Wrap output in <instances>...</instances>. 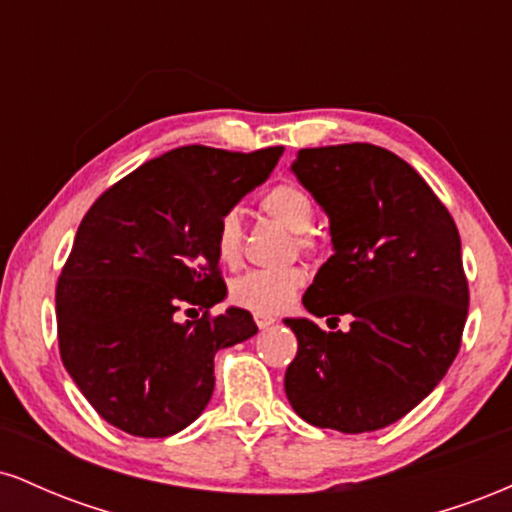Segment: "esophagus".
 Wrapping results in <instances>:
<instances>
[{"label":"esophagus","instance_id":"1","mask_svg":"<svg viewBox=\"0 0 512 512\" xmlns=\"http://www.w3.org/2000/svg\"><path fill=\"white\" fill-rule=\"evenodd\" d=\"M255 322L260 330H267L269 325H274V317L272 315H264V313H255Z\"/></svg>","mask_w":512,"mask_h":512}]
</instances>
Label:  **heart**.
<instances>
[{
	"label": "heart",
	"instance_id": "1",
	"mask_svg": "<svg viewBox=\"0 0 512 512\" xmlns=\"http://www.w3.org/2000/svg\"><path fill=\"white\" fill-rule=\"evenodd\" d=\"M260 211L267 219L281 223L284 228L296 233L293 243L296 250L308 255L317 248V238L313 236L315 223V202L310 192L303 185L293 180H284L279 185L269 187L260 197ZM214 252L221 264L236 267L243 260V223H240L238 211H226L216 223L214 231ZM305 284V276L301 269H252L238 276L231 284L233 301L243 308L255 310V313H279L286 305H291L293 298L301 286Z\"/></svg>",
	"mask_w": 512,
	"mask_h": 512
}]
</instances>
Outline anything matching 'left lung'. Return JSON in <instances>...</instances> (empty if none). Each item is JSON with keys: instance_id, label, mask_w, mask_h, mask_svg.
<instances>
[{"instance_id": "1", "label": "left lung", "mask_w": 512, "mask_h": 512, "mask_svg": "<svg viewBox=\"0 0 512 512\" xmlns=\"http://www.w3.org/2000/svg\"><path fill=\"white\" fill-rule=\"evenodd\" d=\"M293 173L330 216L334 245L303 305L334 326L342 314L352 322L342 333L286 320L298 339L286 397L313 426L378 431L409 414L460 351V233L426 180L383 146L301 149Z\"/></svg>"}]
</instances>
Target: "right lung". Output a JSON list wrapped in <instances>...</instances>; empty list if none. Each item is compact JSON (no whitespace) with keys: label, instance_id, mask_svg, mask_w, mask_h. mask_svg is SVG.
Instances as JSON below:
<instances>
[{"label":"right lung","instance_id":"1","mask_svg":"<svg viewBox=\"0 0 512 512\" xmlns=\"http://www.w3.org/2000/svg\"><path fill=\"white\" fill-rule=\"evenodd\" d=\"M281 154L180 146L86 211L57 279V339L64 368L108 424L139 438L182 431L209 404L216 351L257 332L243 308L211 315L226 296L214 231ZM180 312L191 320L180 323Z\"/></svg>","mask_w":512,"mask_h":512}]
</instances>
